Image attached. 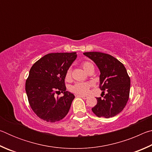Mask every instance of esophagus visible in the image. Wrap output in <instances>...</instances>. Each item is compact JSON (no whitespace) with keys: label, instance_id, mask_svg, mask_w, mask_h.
<instances>
[{"label":"esophagus","instance_id":"obj_1","mask_svg":"<svg viewBox=\"0 0 152 152\" xmlns=\"http://www.w3.org/2000/svg\"><path fill=\"white\" fill-rule=\"evenodd\" d=\"M78 96V97H81L82 99H86L87 98H88V96H85V95H78V96Z\"/></svg>","mask_w":152,"mask_h":152}]
</instances>
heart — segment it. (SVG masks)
I'll return each mask as SVG.
<instances>
[{
    "instance_id": "heart-1",
    "label": "heart",
    "mask_w": 152,
    "mask_h": 152,
    "mask_svg": "<svg viewBox=\"0 0 152 152\" xmlns=\"http://www.w3.org/2000/svg\"><path fill=\"white\" fill-rule=\"evenodd\" d=\"M82 67L84 69V70L87 73L91 70V69L94 68V66L92 63L89 62V61H84L82 63ZM71 78V70L69 68L68 70L66 71V79L67 80H69ZM92 85L91 82H78L76 83L74 85L72 86L71 91L74 93L80 95H84L88 93L89 91V88H91Z\"/></svg>"
}]
</instances>
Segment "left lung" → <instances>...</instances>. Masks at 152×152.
Returning <instances> with one entry per match:
<instances>
[{"label": "left lung", "mask_w": 152, "mask_h": 152, "mask_svg": "<svg viewBox=\"0 0 152 152\" xmlns=\"http://www.w3.org/2000/svg\"><path fill=\"white\" fill-rule=\"evenodd\" d=\"M99 69V86L106 91L103 99L97 97V103L92 110L97 117L110 118L119 114L124 109L129 100L130 78L125 67L113 56L96 51L85 52Z\"/></svg>", "instance_id": "8db88e82"}]
</instances>
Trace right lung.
Here are the masks:
<instances>
[{
    "instance_id": "add662e5",
    "label": "right lung",
    "mask_w": 152,
    "mask_h": 152,
    "mask_svg": "<svg viewBox=\"0 0 152 152\" xmlns=\"http://www.w3.org/2000/svg\"><path fill=\"white\" fill-rule=\"evenodd\" d=\"M76 58V52L48 53L30 69L25 91L31 108L40 119L54 123L68 114L75 96L66 91L64 80L66 71ZM58 91L64 96L56 97Z\"/></svg>"
}]
</instances>
